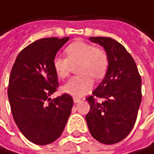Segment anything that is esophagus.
<instances>
[{
	"label": "esophagus",
	"mask_w": 154,
	"mask_h": 154,
	"mask_svg": "<svg viewBox=\"0 0 154 154\" xmlns=\"http://www.w3.org/2000/svg\"><path fill=\"white\" fill-rule=\"evenodd\" d=\"M81 99H79V98H73V101H74V103H79V102H81Z\"/></svg>",
	"instance_id": "obj_1"
}]
</instances>
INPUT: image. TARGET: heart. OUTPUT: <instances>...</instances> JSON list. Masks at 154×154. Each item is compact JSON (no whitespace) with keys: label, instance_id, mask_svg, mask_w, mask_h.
<instances>
[{"label":"heart","instance_id":"b5f03b06","mask_svg":"<svg viewBox=\"0 0 154 154\" xmlns=\"http://www.w3.org/2000/svg\"><path fill=\"white\" fill-rule=\"evenodd\" d=\"M67 58L55 56L53 59V67L61 79L67 77L71 71V64L80 63L77 68L78 76L72 77L63 86V91L73 97H82L93 87L94 79H101L107 72L109 58L101 47L78 41L65 48Z\"/></svg>","mask_w":154,"mask_h":154}]
</instances>
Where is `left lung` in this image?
<instances>
[{"mask_svg": "<svg viewBox=\"0 0 154 154\" xmlns=\"http://www.w3.org/2000/svg\"><path fill=\"white\" fill-rule=\"evenodd\" d=\"M90 40L103 46L109 64L100 84L86 99L91 108L85 118L93 138L114 144L125 139L134 125L142 100V79L134 60L120 43L103 37ZM96 97L104 101L99 103Z\"/></svg>", "mask_w": 154, "mask_h": 154, "instance_id": "left-lung-1", "label": "left lung"}]
</instances>
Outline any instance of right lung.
<instances>
[{
  "label": "right lung",
  "mask_w": 154,
  "mask_h": 154,
  "mask_svg": "<svg viewBox=\"0 0 154 154\" xmlns=\"http://www.w3.org/2000/svg\"><path fill=\"white\" fill-rule=\"evenodd\" d=\"M68 40L47 38L31 43L18 54L11 72L8 98L14 121L38 145L59 138L71 115L73 100L69 94L50 98L58 87L53 59Z\"/></svg>",
  "instance_id": "add662e5"
}]
</instances>
